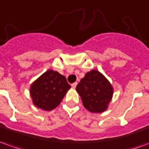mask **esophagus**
Returning a JSON list of instances; mask_svg holds the SVG:
<instances>
[{
	"instance_id": "1",
	"label": "esophagus",
	"mask_w": 149,
	"mask_h": 149,
	"mask_svg": "<svg viewBox=\"0 0 149 149\" xmlns=\"http://www.w3.org/2000/svg\"><path fill=\"white\" fill-rule=\"evenodd\" d=\"M71 86H72V88H76V86H77V82H75V83H74V84H71Z\"/></svg>"
}]
</instances>
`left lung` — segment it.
<instances>
[{
  "label": "left lung",
  "mask_w": 149,
  "mask_h": 149,
  "mask_svg": "<svg viewBox=\"0 0 149 149\" xmlns=\"http://www.w3.org/2000/svg\"><path fill=\"white\" fill-rule=\"evenodd\" d=\"M76 91L88 111L104 112L113 96V88L105 77L97 70L88 72L78 84Z\"/></svg>",
  "instance_id": "obj_1"
}]
</instances>
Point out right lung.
I'll use <instances>...</instances> for the list:
<instances>
[{"instance_id": "obj_1", "label": "right lung", "mask_w": 149, "mask_h": 149, "mask_svg": "<svg viewBox=\"0 0 149 149\" xmlns=\"http://www.w3.org/2000/svg\"><path fill=\"white\" fill-rule=\"evenodd\" d=\"M70 88L65 77L49 70L34 82L30 92L36 106L49 111L59 105Z\"/></svg>"}]
</instances>
